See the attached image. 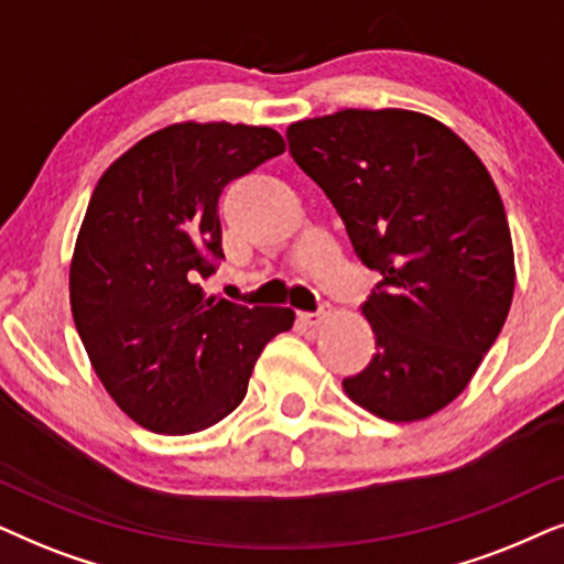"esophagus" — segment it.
<instances>
[{"mask_svg":"<svg viewBox=\"0 0 564 564\" xmlns=\"http://www.w3.org/2000/svg\"><path fill=\"white\" fill-rule=\"evenodd\" d=\"M329 306H322V310H317V312H302L299 314V319L304 322V325H310V327H319L322 322H325L327 317H329Z\"/></svg>","mask_w":564,"mask_h":564,"instance_id":"obj_1","label":"esophagus"}]
</instances>
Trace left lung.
<instances>
[{"label":"left lung","instance_id":"left-lung-1","mask_svg":"<svg viewBox=\"0 0 564 564\" xmlns=\"http://www.w3.org/2000/svg\"><path fill=\"white\" fill-rule=\"evenodd\" d=\"M289 152L381 281L366 299L371 364L345 394L392 423L456 400L513 302V242L479 156L423 112L337 110L289 126Z\"/></svg>","mask_w":564,"mask_h":564}]
</instances>
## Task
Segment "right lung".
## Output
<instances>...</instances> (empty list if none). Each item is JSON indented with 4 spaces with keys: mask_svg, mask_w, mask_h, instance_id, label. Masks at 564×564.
<instances>
[{
    "mask_svg": "<svg viewBox=\"0 0 564 564\" xmlns=\"http://www.w3.org/2000/svg\"><path fill=\"white\" fill-rule=\"evenodd\" d=\"M283 149L265 126L187 120L118 156L89 198L69 270L74 325L102 387L149 431L227 417L262 348L294 325L286 306L200 289L224 260V187Z\"/></svg>",
    "mask_w": 564,
    "mask_h": 564,
    "instance_id": "right-lung-1",
    "label": "right lung"
}]
</instances>
